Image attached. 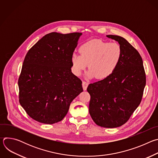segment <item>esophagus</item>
I'll return each instance as SVG.
<instances>
[{
	"mask_svg": "<svg viewBox=\"0 0 158 158\" xmlns=\"http://www.w3.org/2000/svg\"><path fill=\"white\" fill-rule=\"evenodd\" d=\"M89 85V83L85 81H82V87H83V89L84 90V91H85V90L87 89V87Z\"/></svg>",
	"mask_w": 158,
	"mask_h": 158,
	"instance_id": "1",
	"label": "esophagus"
}]
</instances>
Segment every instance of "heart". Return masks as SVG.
<instances>
[{
    "mask_svg": "<svg viewBox=\"0 0 158 158\" xmlns=\"http://www.w3.org/2000/svg\"><path fill=\"white\" fill-rule=\"evenodd\" d=\"M80 55L73 54L71 62L77 74L87 66L89 77L104 79L113 73L123 57V49L116 42L109 43L101 39L89 40L79 49Z\"/></svg>",
    "mask_w": 158,
    "mask_h": 158,
    "instance_id": "b5f03b06",
    "label": "heart"
}]
</instances>
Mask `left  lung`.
<instances>
[{"mask_svg": "<svg viewBox=\"0 0 158 158\" xmlns=\"http://www.w3.org/2000/svg\"><path fill=\"white\" fill-rule=\"evenodd\" d=\"M107 37L118 41L123 57L109 77L90 84L89 112L98 126L114 128L124 124L140 104L146 77L141 56L124 38L116 35Z\"/></svg>", "mask_w": 158, "mask_h": 158, "instance_id": "left-lung-1", "label": "left lung"}]
</instances>
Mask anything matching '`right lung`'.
<instances>
[{
  "label": "right lung",
  "mask_w": 158,
  "mask_h": 158,
  "mask_svg": "<svg viewBox=\"0 0 158 158\" xmlns=\"http://www.w3.org/2000/svg\"><path fill=\"white\" fill-rule=\"evenodd\" d=\"M81 32L44 35L29 50L18 80L19 100L34 120L48 124L62 121L83 91L71 73V58Z\"/></svg>",
  "instance_id": "1"
}]
</instances>
